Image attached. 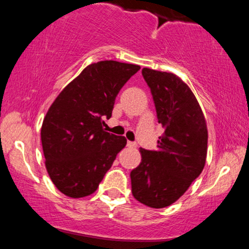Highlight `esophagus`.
<instances>
[{
  "label": "esophagus",
  "mask_w": 249,
  "mask_h": 249,
  "mask_svg": "<svg viewBox=\"0 0 249 249\" xmlns=\"http://www.w3.org/2000/svg\"><path fill=\"white\" fill-rule=\"evenodd\" d=\"M127 146L131 148H134V147H137V144L134 142H127Z\"/></svg>",
  "instance_id": "1"
}]
</instances>
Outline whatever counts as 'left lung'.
Returning a JSON list of instances; mask_svg holds the SVG:
<instances>
[{
	"mask_svg": "<svg viewBox=\"0 0 249 249\" xmlns=\"http://www.w3.org/2000/svg\"><path fill=\"white\" fill-rule=\"evenodd\" d=\"M158 123L164 127L158 150L141 148L142 162L131 171L133 196L152 208L172 205L202 172L207 126L196 96L178 76L144 68Z\"/></svg>",
	"mask_w": 249,
	"mask_h": 249,
	"instance_id": "obj_1",
	"label": "left lung"
}]
</instances>
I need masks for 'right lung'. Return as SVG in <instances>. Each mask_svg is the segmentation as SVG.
<instances>
[{
  "instance_id": "1",
  "label": "right lung",
  "mask_w": 249,
  "mask_h": 249,
  "mask_svg": "<svg viewBox=\"0 0 249 249\" xmlns=\"http://www.w3.org/2000/svg\"><path fill=\"white\" fill-rule=\"evenodd\" d=\"M141 67L116 61L88 65L51 104L41 128L45 167L70 198L92 194L126 145L105 131L116 97Z\"/></svg>"
}]
</instances>
